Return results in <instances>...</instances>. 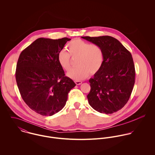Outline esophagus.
<instances>
[{"instance_id": "34e87169", "label": "esophagus", "mask_w": 155, "mask_h": 155, "mask_svg": "<svg viewBox=\"0 0 155 155\" xmlns=\"http://www.w3.org/2000/svg\"><path fill=\"white\" fill-rule=\"evenodd\" d=\"M82 81H75V84L77 85H79L81 84H82Z\"/></svg>"}]
</instances>
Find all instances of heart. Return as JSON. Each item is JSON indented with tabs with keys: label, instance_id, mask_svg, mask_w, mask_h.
Listing matches in <instances>:
<instances>
[{
	"label": "heart",
	"instance_id": "b5f03b06",
	"mask_svg": "<svg viewBox=\"0 0 155 155\" xmlns=\"http://www.w3.org/2000/svg\"><path fill=\"white\" fill-rule=\"evenodd\" d=\"M69 53L64 50L61 51L57 56L60 66L64 70L68 71L71 67L70 56L78 58L77 66L68 71L67 76L74 81H80L85 79L89 74L97 73L103 64L104 55L102 49L97 45H91L81 39H75L68 45Z\"/></svg>",
	"mask_w": 155,
	"mask_h": 155
}]
</instances>
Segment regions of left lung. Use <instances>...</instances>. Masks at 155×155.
Here are the masks:
<instances>
[{"label": "left lung", "instance_id": "left-lung-1", "mask_svg": "<svg viewBox=\"0 0 155 155\" xmlns=\"http://www.w3.org/2000/svg\"><path fill=\"white\" fill-rule=\"evenodd\" d=\"M81 38L98 45L104 55L101 69L89 80V105L101 113L111 114L120 110L128 102L135 84L131 54L111 36Z\"/></svg>", "mask_w": 155, "mask_h": 155}]
</instances>
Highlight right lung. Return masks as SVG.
<instances>
[{"label":"right lung","instance_id":"add662e5","mask_svg":"<svg viewBox=\"0 0 155 155\" xmlns=\"http://www.w3.org/2000/svg\"><path fill=\"white\" fill-rule=\"evenodd\" d=\"M70 39L39 38L20 55L15 72L23 100L42 116H52L66 105L69 91L76 84L65 76L57 56Z\"/></svg>","mask_w":155,"mask_h":155}]
</instances>
